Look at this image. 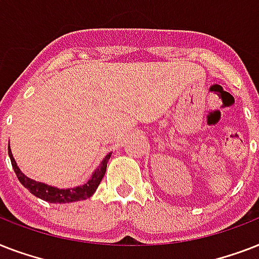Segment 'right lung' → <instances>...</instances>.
Listing matches in <instances>:
<instances>
[{
    "label": "right lung",
    "instance_id": "obj_1",
    "mask_svg": "<svg viewBox=\"0 0 259 259\" xmlns=\"http://www.w3.org/2000/svg\"><path fill=\"white\" fill-rule=\"evenodd\" d=\"M8 153H9L10 161H12V166H13L16 176L18 177V180L24 187H25L30 193H33L36 197H40L42 200L48 201V203H72V201H79L89 199L94 195V192L97 191L98 185L101 183V180L105 176L106 168H107V162H109L111 153H109L103 160L101 161L99 166L94 170V173L90 177V180L86 184L79 185V187H74V188H56L52 185H48L46 183H40L33 179H29L21 172V169L17 166V162L14 160L10 146L8 145Z\"/></svg>",
    "mask_w": 259,
    "mask_h": 259
}]
</instances>
